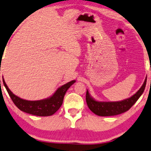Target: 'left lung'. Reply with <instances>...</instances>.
<instances>
[{"mask_svg": "<svg viewBox=\"0 0 151 151\" xmlns=\"http://www.w3.org/2000/svg\"><path fill=\"white\" fill-rule=\"evenodd\" d=\"M147 77L145 81L137 92L130 98L118 102H99L94 100L90 95L87 90L86 95V100L87 105L91 111L100 116H116L128 111L138 100L141 95L144 93L146 84Z\"/></svg>", "mask_w": 151, "mask_h": 151, "instance_id": "obj_1", "label": "left lung"}]
</instances>
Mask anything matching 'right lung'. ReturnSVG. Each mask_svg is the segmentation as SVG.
Masks as SVG:
<instances>
[{
    "mask_svg": "<svg viewBox=\"0 0 151 151\" xmlns=\"http://www.w3.org/2000/svg\"><path fill=\"white\" fill-rule=\"evenodd\" d=\"M3 84L6 88L7 93L12 99V102L22 111L26 112L27 114H32L37 116H49L53 115L56 113L60 107L63 102L65 94L67 92L68 88L75 83V80L71 81L62 86L58 88L57 91L54 93L52 96L47 99H44L41 100L30 101L22 99L17 95L13 94V93L5 83L4 79H3Z\"/></svg>",
    "mask_w": 151,
    "mask_h": 151,
    "instance_id": "add662e5",
    "label": "right lung"
}]
</instances>
